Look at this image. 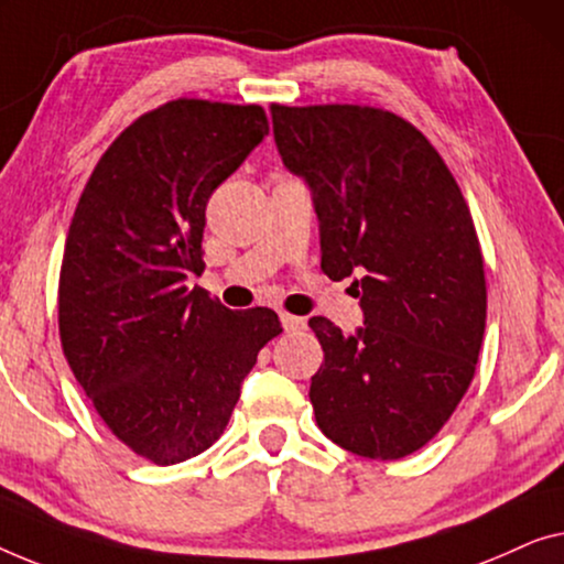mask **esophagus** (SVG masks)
Here are the masks:
<instances>
[{
  "label": "esophagus",
  "mask_w": 564,
  "mask_h": 564,
  "mask_svg": "<svg viewBox=\"0 0 564 564\" xmlns=\"http://www.w3.org/2000/svg\"><path fill=\"white\" fill-rule=\"evenodd\" d=\"M281 324H283L285 332H304V329H306V319H304V316L281 314Z\"/></svg>",
  "instance_id": "esophagus-1"
}]
</instances>
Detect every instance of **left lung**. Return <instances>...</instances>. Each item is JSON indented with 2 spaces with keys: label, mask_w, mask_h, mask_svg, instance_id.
I'll return each mask as SVG.
<instances>
[{
  "label": "left lung",
  "mask_w": 564,
  "mask_h": 564,
  "mask_svg": "<svg viewBox=\"0 0 564 564\" xmlns=\"http://www.w3.org/2000/svg\"><path fill=\"white\" fill-rule=\"evenodd\" d=\"M281 161L319 219L322 271L352 275L362 327H308L324 362L308 399L347 452L399 459L424 447L470 386L486 332V273L470 209L432 142L355 105L271 107Z\"/></svg>",
  "instance_id": "obj_1"
}]
</instances>
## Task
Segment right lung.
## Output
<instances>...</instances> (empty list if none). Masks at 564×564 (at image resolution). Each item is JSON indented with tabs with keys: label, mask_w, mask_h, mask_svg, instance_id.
<instances>
[{
	"label": "right lung",
	"mask_w": 564,
	"mask_h": 564,
	"mask_svg": "<svg viewBox=\"0 0 564 564\" xmlns=\"http://www.w3.org/2000/svg\"><path fill=\"white\" fill-rule=\"evenodd\" d=\"M268 134L258 105L176 99L142 115L94 169L66 237L63 355L120 442L155 465L221 437L273 308L232 312L186 281L204 271L206 202Z\"/></svg>",
	"instance_id": "add662e5"
}]
</instances>
